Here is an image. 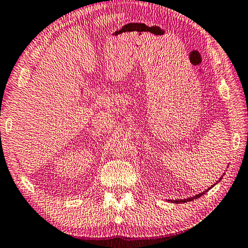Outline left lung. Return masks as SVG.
Instances as JSON below:
<instances>
[{
    "label": "left lung",
    "instance_id": "left-lung-1",
    "mask_svg": "<svg viewBox=\"0 0 248 248\" xmlns=\"http://www.w3.org/2000/svg\"><path fill=\"white\" fill-rule=\"evenodd\" d=\"M222 177H223V176H222ZM222 177L219 179V180H217V182L216 183V184H217V183H219L220 182V180L222 179ZM215 184V185H216ZM215 185H213V186H215ZM213 186H211V187H210V188H208V189L207 190H205V191H203V192H201V194H198V195H196L195 197H190V198H187V199H178V200H169L170 201V202H173V203H185V202H188V201H192V200H195V199H198L199 198V197H201V196H202V195H204L205 194V192H207L208 190H210V189H211V188L213 187Z\"/></svg>",
    "mask_w": 248,
    "mask_h": 248
}]
</instances>
